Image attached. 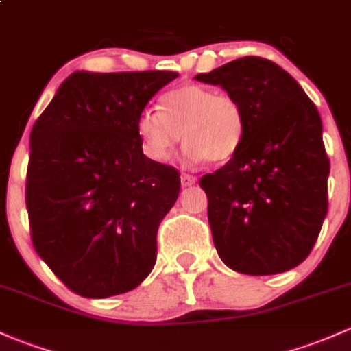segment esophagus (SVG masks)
<instances>
[{
    "mask_svg": "<svg viewBox=\"0 0 351 351\" xmlns=\"http://www.w3.org/2000/svg\"><path fill=\"white\" fill-rule=\"evenodd\" d=\"M195 180H197V177H195V176H191V174L180 176V184H182L184 187L192 186V184H195Z\"/></svg>",
    "mask_w": 351,
    "mask_h": 351,
    "instance_id": "34e87169",
    "label": "esophagus"
}]
</instances>
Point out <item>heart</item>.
<instances>
[{"mask_svg":"<svg viewBox=\"0 0 351 351\" xmlns=\"http://www.w3.org/2000/svg\"><path fill=\"white\" fill-rule=\"evenodd\" d=\"M135 129L152 160L171 159L182 134L187 160L226 162L239 152L247 119L232 95L189 84L165 92L160 97V112L142 110Z\"/></svg>","mask_w":351,"mask_h":351,"instance_id":"heart-1","label":"heart"}]
</instances>
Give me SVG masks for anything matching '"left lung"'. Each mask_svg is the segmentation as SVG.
<instances>
[{
    "label": "left lung",
    "mask_w": 351,
    "mask_h": 351,
    "mask_svg": "<svg viewBox=\"0 0 351 351\" xmlns=\"http://www.w3.org/2000/svg\"><path fill=\"white\" fill-rule=\"evenodd\" d=\"M195 80L239 100L247 130L239 152L201 177L214 246L243 274H278L308 258L328 210V160L322 119L288 73L244 56Z\"/></svg>",
    "instance_id": "8db88e82"
}]
</instances>
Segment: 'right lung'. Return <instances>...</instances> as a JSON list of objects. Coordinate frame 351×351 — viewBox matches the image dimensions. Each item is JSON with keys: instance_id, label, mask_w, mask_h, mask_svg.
<instances>
[{"instance_id": "obj_1", "label": "right lung", "mask_w": 351, "mask_h": 351, "mask_svg": "<svg viewBox=\"0 0 351 351\" xmlns=\"http://www.w3.org/2000/svg\"><path fill=\"white\" fill-rule=\"evenodd\" d=\"M176 71H75L29 134L26 209L38 256L85 298L122 295L149 276L179 171L142 152L137 117Z\"/></svg>"}]
</instances>
